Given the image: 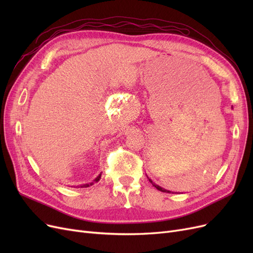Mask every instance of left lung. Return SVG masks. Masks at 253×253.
<instances>
[{
	"mask_svg": "<svg viewBox=\"0 0 253 253\" xmlns=\"http://www.w3.org/2000/svg\"><path fill=\"white\" fill-rule=\"evenodd\" d=\"M149 180H150V182L152 183V185H153V187H155L157 190H159V191H162V192H166V193H170V191H167L166 189H164V188H162V187H159L158 185H156V183L155 182H153L150 178H149Z\"/></svg>",
	"mask_w": 253,
	"mask_h": 253,
	"instance_id": "obj_1",
	"label": "left lung"
}]
</instances>
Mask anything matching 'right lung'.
I'll return each instance as SVG.
<instances>
[{
    "mask_svg": "<svg viewBox=\"0 0 253 253\" xmlns=\"http://www.w3.org/2000/svg\"><path fill=\"white\" fill-rule=\"evenodd\" d=\"M100 178H101V174H99L97 177L91 181V182H88V183H84V185H81V186H79V187H81V188H87V187H89V186H93L95 182H98L99 180H100Z\"/></svg>",
    "mask_w": 253,
    "mask_h": 253,
    "instance_id": "1",
    "label": "right lung"
}]
</instances>
